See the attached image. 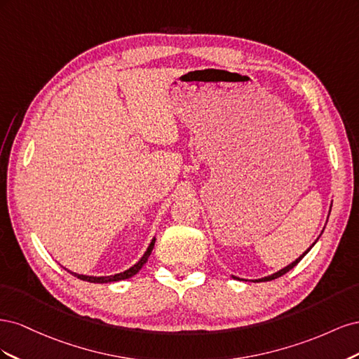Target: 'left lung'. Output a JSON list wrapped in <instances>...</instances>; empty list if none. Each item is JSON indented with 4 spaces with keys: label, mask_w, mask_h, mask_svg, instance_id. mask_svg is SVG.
Instances as JSON below:
<instances>
[{
    "label": "left lung",
    "mask_w": 359,
    "mask_h": 359,
    "mask_svg": "<svg viewBox=\"0 0 359 359\" xmlns=\"http://www.w3.org/2000/svg\"><path fill=\"white\" fill-rule=\"evenodd\" d=\"M314 244H316V241H314V243H313V245H314ZM313 245H311V247H313ZM311 247H310V248H311ZM310 248L307 250V252H306V253H302V256H299V257H298V259L295 260V262H292V264H290V265H287L286 268H283V269H280V271H277V273H276V274H273V276H268V277H264V278H259V280H253V281H255V283H257V281H269V280H274V278H278V277H281V276H285L286 273H289V271H290V269H292L293 266H297V264L299 262V260H301V259H302L304 256H306V255H307V253L310 252ZM233 278H238V277H233ZM238 280H240V278H238Z\"/></svg>",
    "instance_id": "obj_1"
}]
</instances>
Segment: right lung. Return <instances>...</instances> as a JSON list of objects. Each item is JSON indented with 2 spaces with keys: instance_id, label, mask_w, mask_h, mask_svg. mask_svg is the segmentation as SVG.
<instances>
[{
  "instance_id": "add662e5",
  "label": "right lung",
  "mask_w": 359,
  "mask_h": 359,
  "mask_svg": "<svg viewBox=\"0 0 359 359\" xmlns=\"http://www.w3.org/2000/svg\"><path fill=\"white\" fill-rule=\"evenodd\" d=\"M154 243H156V238L153 241H151V244L147 248L145 255L140 257L139 262L136 265H133L132 268H128L127 271H124V273H119V274H115V276H107V277H93V276H82V274H74V273H72V274L74 277L83 280V281H90V283H111V281H119V280L130 278V277H133L135 274H137L139 269L147 264V260H148L151 252H153V248H154Z\"/></svg>"
}]
</instances>
